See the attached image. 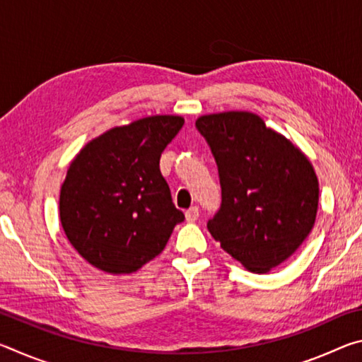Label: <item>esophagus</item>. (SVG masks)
<instances>
[{
	"label": "esophagus",
	"mask_w": 362,
	"mask_h": 362,
	"mask_svg": "<svg viewBox=\"0 0 362 362\" xmlns=\"http://www.w3.org/2000/svg\"><path fill=\"white\" fill-rule=\"evenodd\" d=\"M185 217H187V222H189V223L196 222V220H198V217H199L198 207H189V209L185 212Z\"/></svg>",
	"instance_id": "1"
}]
</instances>
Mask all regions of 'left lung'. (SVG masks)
Returning a JSON list of instances; mask_svg holds the SVG:
<instances>
[{
	"instance_id": "8db88e82",
	"label": "left lung",
	"mask_w": 362,
	"mask_h": 362,
	"mask_svg": "<svg viewBox=\"0 0 362 362\" xmlns=\"http://www.w3.org/2000/svg\"><path fill=\"white\" fill-rule=\"evenodd\" d=\"M196 127L216 158L222 206L207 230L249 272L281 265L313 230L320 182L305 153L259 115H203Z\"/></svg>"
}]
</instances>
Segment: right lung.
<instances>
[{"label":"right lung","instance_id":"obj_1","mask_svg":"<svg viewBox=\"0 0 362 362\" xmlns=\"http://www.w3.org/2000/svg\"><path fill=\"white\" fill-rule=\"evenodd\" d=\"M183 122L177 115L146 116L105 131L73 158L60 187V223L97 269L136 273L185 220L159 170L161 153Z\"/></svg>","mask_w":362,"mask_h":362}]
</instances>
